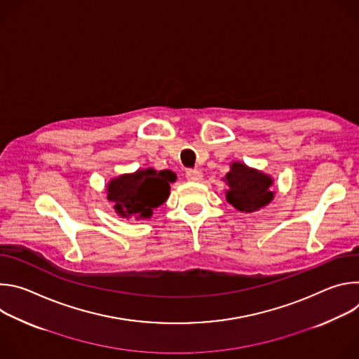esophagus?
<instances>
[{
  "mask_svg": "<svg viewBox=\"0 0 359 359\" xmlns=\"http://www.w3.org/2000/svg\"><path fill=\"white\" fill-rule=\"evenodd\" d=\"M186 177H187L189 180H191V182H200V180L203 179V175H201V172L197 170V169H187V170H186Z\"/></svg>",
  "mask_w": 359,
  "mask_h": 359,
  "instance_id": "1",
  "label": "esophagus"
}]
</instances>
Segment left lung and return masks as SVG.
Listing matches in <instances>:
<instances>
[{
	"label": "left lung",
	"mask_w": 359,
	"mask_h": 359,
	"mask_svg": "<svg viewBox=\"0 0 359 359\" xmlns=\"http://www.w3.org/2000/svg\"><path fill=\"white\" fill-rule=\"evenodd\" d=\"M224 180H227L230 187L226 198L240 212L251 213L259 210L274 197V193L270 190L273 184L271 177L243 163H233Z\"/></svg>",
	"instance_id": "obj_1"
}]
</instances>
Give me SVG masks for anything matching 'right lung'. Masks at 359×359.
Returning a JSON list of instances; mask_svg holds the SVG:
<instances>
[{"label": "right lung", "mask_w": 359, "mask_h": 359, "mask_svg": "<svg viewBox=\"0 0 359 359\" xmlns=\"http://www.w3.org/2000/svg\"><path fill=\"white\" fill-rule=\"evenodd\" d=\"M176 175L170 170L153 169L123 175L108 184V198L115 203V210L122 217L149 219L151 210L166 201Z\"/></svg>", "instance_id": "1"}]
</instances>
